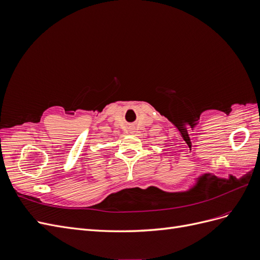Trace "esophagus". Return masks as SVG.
I'll list each match as a JSON object with an SVG mask.
<instances>
[{
	"label": "esophagus",
	"instance_id": "1",
	"mask_svg": "<svg viewBox=\"0 0 260 260\" xmlns=\"http://www.w3.org/2000/svg\"><path fill=\"white\" fill-rule=\"evenodd\" d=\"M130 129H131V133H132V132H133V131H132V128H130Z\"/></svg>",
	"mask_w": 260,
	"mask_h": 260
}]
</instances>
